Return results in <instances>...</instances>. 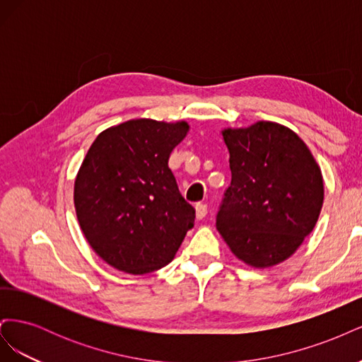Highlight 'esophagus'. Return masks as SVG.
Returning a JSON list of instances; mask_svg holds the SVG:
<instances>
[{"instance_id": "esophagus-1", "label": "esophagus", "mask_w": 362, "mask_h": 362, "mask_svg": "<svg viewBox=\"0 0 362 362\" xmlns=\"http://www.w3.org/2000/svg\"><path fill=\"white\" fill-rule=\"evenodd\" d=\"M194 208H196V217H198V218H204L206 216L208 208H206L205 204H196Z\"/></svg>"}]
</instances>
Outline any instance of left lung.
Returning <instances> with one entry per match:
<instances>
[{"label":"left lung","mask_w":362,"mask_h":362,"mask_svg":"<svg viewBox=\"0 0 362 362\" xmlns=\"http://www.w3.org/2000/svg\"><path fill=\"white\" fill-rule=\"evenodd\" d=\"M222 134L231 184L216 214L217 231L246 264L275 266L317 223L323 205L319 164L298 134L275 122Z\"/></svg>","instance_id":"obj_1"}]
</instances>
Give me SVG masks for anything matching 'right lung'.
Here are the masks:
<instances>
[{
  "label": "right lung",
  "instance_id": "add662e5",
  "mask_svg": "<svg viewBox=\"0 0 362 362\" xmlns=\"http://www.w3.org/2000/svg\"><path fill=\"white\" fill-rule=\"evenodd\" d=\"M185 122L134 119L96 137L76 175L74 202L87 242L107 264L133 275L173 259L194 208L169 169Z\"/></svg>",
  "mask_w": 362,
  "mask_h": 362
}]
</instances>
